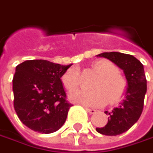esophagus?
<instances>
[{
    "instance_id": "esophagus-1",
    "label": "esophagus",
    "mask_w": 153,
    "mask_h": 153,
    "mask_svg": "<svg viewBox=\"0 0 153 153\" xmlns=\"http://www.w3.org/2000/svg\"><path fill=\"white\" fill-rule=\"evenodd\" d=\"M86 110L89 113V114H94L96 112V110L94 108H86Z\"/></svg>"
}]
</instances>
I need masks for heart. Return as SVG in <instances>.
<instances>
[{"label":"heart","instance_id":"1","mask_svg":"<svg viewBox=\"0 0 153 153\" xmlns=\"http://www.w3.org/2000/svg\"><path fill=\"white\" fill-rule=\"evenodd\" d=\"M94 69L101 74L94 85V90H78L71 94L73 102L88 107H103L109 101L119 102L127 90V80L119 74L118 67L108 59H100L93 65ZM63 83L68 91L76 89L79 85V72L76 67L68 69L62 77Z\"/></svg>","mask_w":153,"mask_h":153}]
</instances>
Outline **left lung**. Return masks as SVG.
Masks as SVG:
<instances>
[{
	"mask_svg": "<svg viewBox=\"0 0 153 153\" xmlns=\"http://www.w3.org/2000/svg\"><path fill=\"white\" fill-rule=\"evenodd\" d=\"M97 57L106 58L123 70L128 83L124 100L110 113L105 111L109 116L107 124L96 128L102 135L117 136L131 128L142 114L147 88L144 65L134 56L121 52H103Z\"/></svg>",
	"mask_w": 153,
	"mask_h": 153,
	"instance_id": "obj_1",
	"label": "left lung"
}]
</instances>
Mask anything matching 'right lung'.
I'll list each match as a JSON object with an SVG mask.
<instances>
[{"label": "right lung", "mask_w": 153, "mask_h": 153, "mask_svg": "<svg viewBox=\"0 0 153 153\" xmlns=\"http://www.w3.org/2000/svg\"><path fill=\"white\" fill-rule=\"evenodd\" d=\"M71 65L33 59L16 66L13 78L14 108L30 130L49 134L65 123L72 104L66 101L61 77Z\"/></svg>", "instance_id": "1"}]
</instances>
